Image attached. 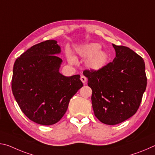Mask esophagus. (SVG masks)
<instances>
[{"label":"esophagus","mask_w":155,"mask_h":155,"mask_svg":"<svg viewBox=\"0 0 155 155\" xmlns=\"http://www.w3.org/2000/svg\"><path fill=\"white\" fill-rule=\"evenodd\" d=\"M81 81H82V82L83 83H85V82H86V81H87V78H86L85 76H83V75H82L81 77Z\"/></svg>","instance_id":"obj_1"}]
</instances>
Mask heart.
Wrapping results in <instances>:
<instances>
[{"label": "heart", "mask_w": 155, "mask_h": 155, "mask_svg": "<svg viewBox=\"0 0 155 155\" xmlns=\"http://www.w3.org/2000/svg\"><path fill=\"white\" fill-rule=\"evenodd\" d=\"M102 46L98 43L87 44L81 50L80 53L89 59L88 66L93 70H99L103 68L108 60V55L105 52L101 51Z\"/></svg>", "instance_id": "heart-1"}]
</instances>
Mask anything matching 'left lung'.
I'll list each match as a JSON object with an SVG mask.
<instances>
[{"mask_svg":"<svg viewBox=\"0 0 155 155\" xmlns=\"http://www.w3.org/2000/svg\"><path fill=\"white\" fill-rule=\"evenodd\" d=\"M115 57L99 70H85L92 90L94 115L101 122L115 125L135 114L147 85L141 57L124 46L113 44Z\"/></svg>","mask_w":155,"mask_h":155,"instance_id":"8db88e82","label":"left lung"}]
</instances>
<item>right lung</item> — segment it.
<instances>
[{"label":"right lung","mask_w":155,"mask_h":155,"mask_svg":"<svg viewBox=\"0 0 155 155\" xmlns=\"http://www.w3.org/2000/svg\"><path fill=\"white\" fill-rule=\"evenodd\" d=\"M61 48L46 40L28 48L15 60L12 90L20 109L31 121L41 125L58 122L70 99L83 87L80 75L65 77L59 69Z\"/></svg>","instance_id":"right-lung-1"}]
</instances>
